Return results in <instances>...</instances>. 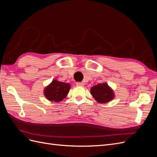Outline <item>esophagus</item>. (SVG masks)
<instances>
[{"instance_id": "1", "label": "esophagus", "mask_w": 157, "mask_h": 157, "mask_svg": "<svg viewBox=\"0 0 157 157\" xmlns=\"http://www.w3.org/2000/svg\"><path fill=\"white\" fill-rule=\"evenodd\" d=\"M76 85H77V86H83L84 85V84L83 82H78L76 83Z\"/></svg>"}]
</instances>
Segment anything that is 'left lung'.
Wrapping results in <instances>:
<instances>
[{"label": "left lung", "instance_id": "obj_1", "mask_svg": "<svg viewBox=\"0 0 157 157\" xmlns=\"http://www.w3.org/2000/svg\"><path fill=\"white\" fill-rule=\"evenodd\" d=\"M90 94L99 103H106L115 98L113 90L106 82L98 84L90 89Z\"/></svg>", "mask_w": 157, "mask_h": 157}]
</instances>
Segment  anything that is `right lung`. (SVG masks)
I'll use <instances>...</instances> for the list:
<instances>
[{
  "instance_id": "1",
  "label": "right lung",
  "mask_w": 157,
  "mask_h": 157,
  "mask_svg": "<svg viewBox=\"0 0 157 157\" xmlns=\"http://www.w3.org/2000/svg\"><path fill=\"white\" fill-rule=\"evenodd\" d=\"M70 88L69 83L60 82L54 79L44 88V95L48 101L59 103L67 96Z\"/></svg>"
}]
</instances>
